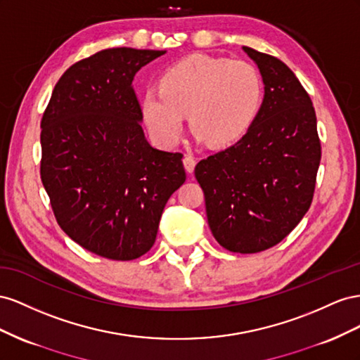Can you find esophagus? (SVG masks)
Returning a JSON list of instances; mask_svg holds the SVG:
<instances>
[{"mask_svg": "<svg viewBox=\"0 0 360 360\" xmlns=\"http://www.w3.org/2000/svg\"><path fill=\"white\" fill-rule=\"evenodd\" d=\"M182 161H184V167H186V170L188 173H193L194 172V166H196V160H194L191 155H186Z\"/></svg>", "mask_w": 360, "mask_h": 360, "instance_id": "34e87169", "label": "esophagus"}]
</instances>
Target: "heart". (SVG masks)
Segmentation results:
<instances>
[{
	"label": "heart",
	"mask_w": 360,
	"mask_h": 360,
	"mask_svg": "<svg viewBox=\"0 0 360 360\" xmlns=\"http://www.w3.org/2000/svg\"><path fill=\"white\" fill-rule=\"evenodd\" d=\"M264 86L259 72L245 61L191 54L169 66L158 89L141 96V117L150 134L164 145H174L190 129L211 148L241 140L259 116Z\"/></svg>",
	"instance_id": "heart-1"
}]
</instances>
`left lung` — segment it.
<instances>
[{"instance_id": "8db88e82", "label": "left lung", "mask_w": 360, "mask_h": 360, "mask_svg": "<svg viewBox=\"0 0 360 360\" xmlns=\"http://www.w3.org/2000/svg\"><path fill=\"white\" fill-rule=\"evenodd\" d=\"M264 81L259 116L233 146L198 162L210 229L220 245L258 253L281 243L311 207L321 145L312 101L283 61L243 46Z\"/></svg>"}]
</instances>
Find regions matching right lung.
Instances as JSON below:
<instances>
[{
  "mask_svg": "<svg viewBox=\"0 0 360 360\" xmlns=\"http://www.w3.org/2000/svg\"><path fill=\"white\" fill-rule=\"evenodd\" d=\"M162 54L111 48L72 65L40 123V178L57 223L107 259L149 252L164 207L186 182L182 153L149 145L132 89L137 72Z\"/></svg>",
  "mask_w": 360,
  "mask_h": 360,
  "instance_id": "obj_1",
  "label": "right lung"
}]
</instances>
